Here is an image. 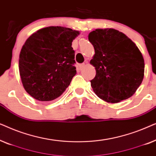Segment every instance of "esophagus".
I'll return each instance as SVG.
<instances>
[{
  "label": "esophagus",
  "mask_w": 156,
  "mask_h": 156,
  "mask_svg": "<svg viewBox=\"0 0 156 156\" xmlns=\"http://www.w3.org/2000/svg\"><path fill=\"white\" fill-rule=\"evenodd\" d=\"M87 65V63H83V64H81V65H79V67H80V69H83V68L85 67V66Z\"/></svg>",
  "instance_id": "34e87169"
}]
</instances>
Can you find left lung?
I'll return each instance as SVG.
<instances>
[{
  "instance_id": "1",
  "label": "left lung",
  "mask_w": 156,
  "mask_h": 156,
  "mask_svg": "<svg viewBox=\"0 0 156 156\" xmlns=\"http://www.w3.org/2000/svg\"><path fill=\"white\" fill-rule=\"evenodd\" d=\"M88 37L95 50L90 61L96 69L91 80L94 93L113 104L132 97L144 76V59L136 44L113 28L96 29Z\"/></svg>"
}]
</instances>
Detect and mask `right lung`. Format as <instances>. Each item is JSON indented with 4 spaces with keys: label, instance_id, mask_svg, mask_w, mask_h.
I'll return each instance as SVG.
<instances>
[{
    "label": "right lung",
    "instance_id": "1",
    "mask_svg": "<svg viewBox=\"0 0 156 156\" xmlns=\"http://www.w3.org/2000/svg\"><path fill=\"white\" fill-rule=\"evenodd\" d=\"M80 34L69 27L50 26L27 38L20 52L19 72L32 97L52 101L67 88L76 73L72 42Z\"/></svg>",
    "mask_w": 156,
    "mask_h": 156
}]
</instances>
